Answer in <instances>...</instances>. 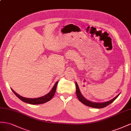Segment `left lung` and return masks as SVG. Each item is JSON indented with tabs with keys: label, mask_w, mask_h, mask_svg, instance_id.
Here are the masks:
<instances>
[{
	"label": "left lung",
	"mask_w": 131,
	"mask_h": 131,
	"mask_svg": "<svg viewBox=\"0 0 131 131\" xmlns=\"http://www.w3.org/2000/svg\"><path fill=\"white\" fill-rule=\"evenodd\" d=\"M75 84H76V95L78 100H79L82 104H84L85 105L91 107L96 108V109H101V108L106 107L108 105H109V104H111V103H113L114 101L117 98L118 95L120 94V93H119V94H118L115 97V98H114L113 99H112L111 100L107 101V102H102V103L93 102H91L90 100H87V99H85L84 97L82 95V94H81V93L80 92L79 87H78V85L77 82H76Z\"/></svg>",
	"instance_id": "left-lung-1"
}]
</instances>
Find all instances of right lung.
<instances>
[{
	"instance_id": "1",
	"label": "right lung",
	"mask_w": 131,
	"mask_h": 131,
	"mask_svg": "<svg viewBox=\"0 0 131 131\" xmlns=\"http://www.w3.org/2000/svg\"><path fill=\"white\" fill-rule=\"evenodd\" d=\"M58 83V81L56 82L53 88H52L51 90L50 91V92L48 93L47 94L43 96L39 97V98H25V97H23L20 95L19 94H18L17 93H16L15 92L13 89H12L14 94H15L21 100L23 101L24 102H25L28 104H32V105H37V104H41L47 103L48 102V101L52 99V98L54 96L55 93L56 89H57Z\"/></svg>"
}]
</instances>
